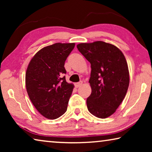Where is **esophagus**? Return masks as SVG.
<instances>
[{"label": "esophagus", "mask_w": 152, "mask_h": 152, "mask_svg": "<svg viewBox=\"0 0 152 152\" xmlns=\"http://www.w3.org/2000/svg\"><path fill=\"white\" fill-rule=\"evenodd\" d=\"M82 84V81H80L75 84V86L76 87V88H78V87L80 86Z\"/></svg>", "instance_id": "obj_1"}]
</instances>
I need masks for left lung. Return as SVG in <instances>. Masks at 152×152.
<instances>
[{
	"mask_svg": "<svg viewBox=\"0 0 152 152\" xmlns=\"http://www.w3.org/2000/svg\"><path fill=\"white\" fill-rule=\"evenodd\" d=\"M77 48L91 65L88 110L95 117L105 119L116 111L127 93L129 84L127 61L119 48L101 41L80 43Z\"/></svg>",
	"mask_w": 152,
	"mask_h": 152,
	"instance_id": "obj_1",
	"label": "left lung"
}]
</instances>
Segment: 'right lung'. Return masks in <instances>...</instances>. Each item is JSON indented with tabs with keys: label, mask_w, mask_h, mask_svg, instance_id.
I'll return each mask as SVG.
<instances>
[{
	"label": "right lung",
	"mask_w": 152,
	"mask_h": 152,
	"mask_svg": "<svg viewBox=\"0 0 152 152\" xmlns=\"http://www.w3.org/2000/svg\"><path fill=\"white\" fill-rule=\"evenodd\" d=\"M75 43H56L40 50L33 56L25 74L27 94L41 115L55 119L65 113L74 84L63 74L64 64Z\"/></svg>",
	"instance_id": "right-lung-1"
}]
</instances>
